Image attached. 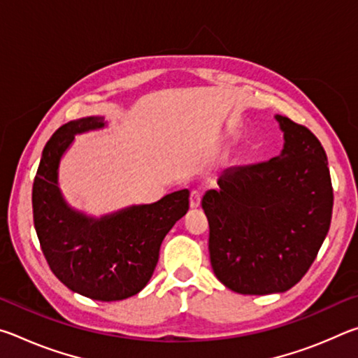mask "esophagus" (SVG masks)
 I'll return each mask as SVG.
<instances>
[{
    "label": "esophagus",
    "instance_id": "obj_1",
    "mask_svg": "<svg viewBox=\"0 0 358 358\" xmlns=\"http://www.w3.org/2000/svg\"><path fill=\"white\" fill-rule=\"evenodd\" d=\"M201 199H202V194L201 192L192 191L191 192V197H189L191 208H199V207H201Z\"/></svg>",
    "mask_w": 358,
    "mask_h": 358
}]
</instances>
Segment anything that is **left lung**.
Here are the masks:
<instances>
[{"label":"left lung","instance_id":"obj_1","mask_svg":"<svg viewBox=\"0 0 358 358\" xmlns=\"http://www.w3.org/2000/svg\"><path fill=\"white\" fill-rule=\"evenodd\" d=\"M281 153L230 167L202 197L210 224V262L237 294L286 292L310 268L329 234L333 189L329 162L305 126L275 115Z\"/></svg>","mask_w":358,"mask_h":358}]
</instances>
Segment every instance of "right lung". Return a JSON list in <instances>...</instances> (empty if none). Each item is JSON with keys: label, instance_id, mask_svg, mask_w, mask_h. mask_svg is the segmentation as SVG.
<instances>
[{"label": "right lung", "instance_id": "obj_1", "mask_svg": "<svg viewBox=\"0 0 358 358\" xmlns=\"http://www.w3.org/2000/svg\"><path fill=\"white\" fill-rule=\"evenodd\" d=\"M104 117L62 126L42 151L33 185V217L48 266L72 292L101 301L136 295L153 276L169 230L189 210V191L157 202L92 216L76 210L59 187V164L76 136L104 129Z\"/></svg>", "mask_w": 358, "mask_h": 358}]
</instances>
